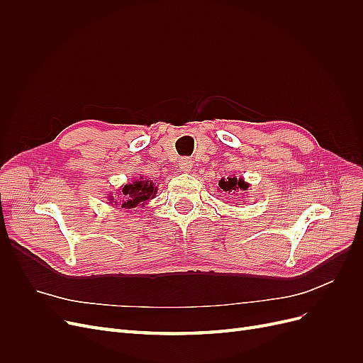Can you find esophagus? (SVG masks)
<instances>
[{
    "instance_id": "1",
    "label": "esophagus",
    "mask_w": 363,
    "mask_h": 363,
    "mask_svg": "<svg viewBox=\"0 0 363 363\" xmlns=\"http://www.w3.org/2000/svg\"><path fill=\"white\" fill-rule=\"evenodd\" d=\"M179 168L183 172H189L192 168V160L189 157H183L179 160Z\"/></svg>"
}]
</instances>
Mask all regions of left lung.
<instances>
[{
  "mask_svg": "<svg viewBox=\"0 0 363 363\" xmlns=\"http://www.w3.org/2000/svg\"><path fill=\"white\" fill-rule=\"evenodd\" d=\"M218 186H219V189L225 194L248 189V183H245L242 179H236L235 175H232V177H227V179H221L219 180Z\"/></svg>",
  "mask_w": 363,
  "mask_h": 363,
  "instance_id": "8db88e82",
  "label": "left lung"
}]
</instances>
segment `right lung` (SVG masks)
<instances>
[{
	"mask_svg": "<svg viewBox=\"0 0 363 363\" xmlns=\"http://www.w3.org/2000/svg\"><path fill=\"white\" fill-rule=\"evenodd\" d=\"M157 188L151 180L144 179L140 175L139 179L124 184L123 188L118 191V201L116 206L123 208H135L136 206H144L148 200L156 195ZM111 203H113V196H108Z\"/></svg>",
	"mask_w": 363,
	"mask_h": 363,
	"instance_id": "1",
	"label": "right lung"
}]
</instances>
